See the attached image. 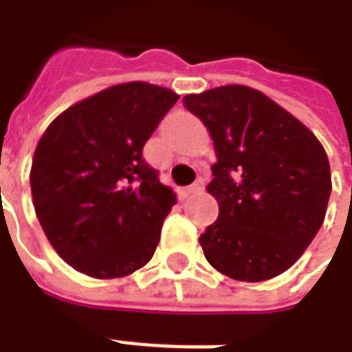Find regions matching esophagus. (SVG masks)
<instances>
[{
    "mask_svg": "<svg viewBox=\"0 0 352 352\" xmlns=\"http://www.w3.org/2000/svg\"><path fill=\"white\" fill-rule=\"evenodd\" d=\"M204 190V182L203 181H197V182H193L192 186H188L182 190V195L184 197H188V195H192V193H199V192H203Z\"/></svg>",
    "mask_w": 352,
    "mask_h": 352,
    "instance_id": "obj_1",
    "label": "esophagus"
}]
</instances>
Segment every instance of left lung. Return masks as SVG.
Instances as JSON below:
<instances>
[{"label": "left lung", "instance_id": "left-lung-1", "mask_svg": "<svg viewBox=\"0 0 352 352\" xmlns=\"http://www.w3.org/2000/svg\"><path fill=\"white\" fill-rule=\"evenodd\" d=\"M217 162L208 190L219 217L199 243L214 268L237 281H265L294 265L323 225L331 168L314 133L261 91L225 85L186 95Z\"/></svg>", "mask_w": 352, "mask_h": 352}]
</instances>
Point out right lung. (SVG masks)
Masks as SVG:
<instances>
[{
  "mask_svg": "<svg viewBox=\"0 0 352 352\" xmlns=\"http://www.w3.org/2000/svg\"><path fill=\"white\" fill-rule=\"evenodd\" d=\"M177 100L146 82L113 85L65 109L40 138L30 168L36 215L78 272L122 278L153 257L175 193L142 148Z\"/></svg>",
  "mask_w": 352,
  "mask_h": 352,
  "instance_id": "obj_1",
  "label": "right lung"
}]
</instances>
